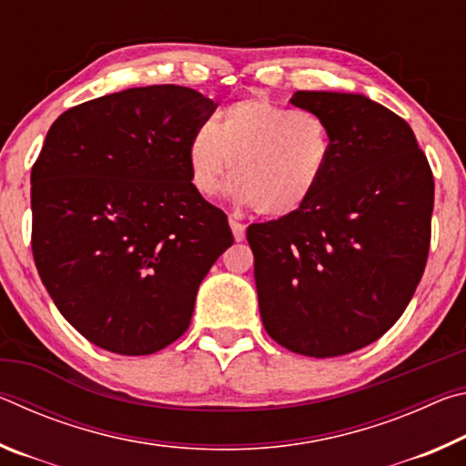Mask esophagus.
Masks as SVG:
<instances>
[{
    "label": "esophagus",
    "mask_w": 466,
    "mask_h": 466,
    "mask_svg": "<svg viewBox=\"0 0 466 466\" xmlns=\"http://www.w3.org/2000/svg\"><path fill=\"white\" fill-rule=\"evenodd\" d=\"M230 226H232V232H234V238L236 240H244V232H247V226H244L242 222H238V219H230Z\"/></svg>",
    "instance_id": "1"
}]
</instances>
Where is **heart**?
Returning a JSON list of instances; mask_svg holds the SVG:
<instances>
[{"mask_svg":"<svg viewBox=\"0 0 466 466\" xmlns=\"http://www.w3.org/2000/svg\"><path fill=\"white\" fill-rule=\"evenodd\" d=\"M330 156L333 141L320 115L265 96L232 102L216 125L193 133L187 149L203 195L222 191L232 164L236 197L269 218L296 214L317 195Z\"/></svg>","mask_w":466,"mask_h":466,"instance_id":"1","label":"heart"}]
</instances>
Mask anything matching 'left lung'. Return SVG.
I'll list each match as a JSON object with an SVG mask.
<instances>
[{"mask_svg": "<svg viewBox=\"0 0 466 466\" xmlns=\"http://www.w3.org/2000/svg\"><path fill=\"white\" fill-rule=\"evenodd\" d=\"M333 156L296 214L252 224L255 281L273 341L309 358L374 343L411 302L428 263L433 175L407 121L361 94L304 92Z\"/></svg>", "mask_w": 466, "mask_h": 466, "instance_id": "8db88e82", "label": "left lung"}]
</instances>
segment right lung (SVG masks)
<instances>
[{
    "label": "right lung",
    "mask_w": 466,
    "mask_h": 466,
    "mask_svg": "<svg viewBox=\"0 0 466 466\" xmlns=\"http://www.w3.org/2000/svg\"><path fill=\"white\" fill-rule=\"evenodd\" d=\"M216 102L162 84L59 115L30 175L33 257L77 333L149 356L191 325L199 283L234 236L191 183L188 141Z\"/></svg>",
    "instance_id": "add662e5"
}]
</instances>
